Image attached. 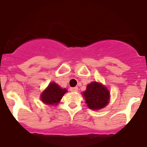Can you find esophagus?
<instances>
[{"mask_svg":"<svg viewBox=\"0 0 147 147\" xmlns=\"http://www.w3.org/2000/svg\"><path fill=\"white\" fill-rule=\"evenodd\" d=\"M70 91H71V92H77L78 87H71V88H70Z\"/></svg>","mask_w":147,"mask_h":147,"instance_id":"esophagus-1","label":"esophagus"}]
</instances>
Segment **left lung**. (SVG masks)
<instances>
[{"mask_svg": "<svg viewBox=\"0 0 147 147\" xmlns=\"http://www.w3.org/2000/svg\"><path fill=\"white\" fill-rule=\"evenodd\" d=\"M83 96L90 109H102L109 102L110 92L108 88L96 81H92L87 85Z\"/></svg>", "mask_w": 147, "mask_h": 147, "instance_id": "obj_1", "label": "left lung"}]
</instances>
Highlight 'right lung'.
<instances>
[{
    "label": "right lung",
    "mask_w": 147,
    "mask_h": 147,
    "mask_svg": "<svg viewBox=\"0 0 147 147\" xmlns=\"http://www.w3.org/2000/svg\"><path fill=\"white\" fill-rule=\"evenodd\" d=\"M66 92V89L61 88L55 82H51L48 87L42 92L40 98L42 102L45 105H57Z\"/></svg>",
    "instance_id": "1"
}]
</instances>
